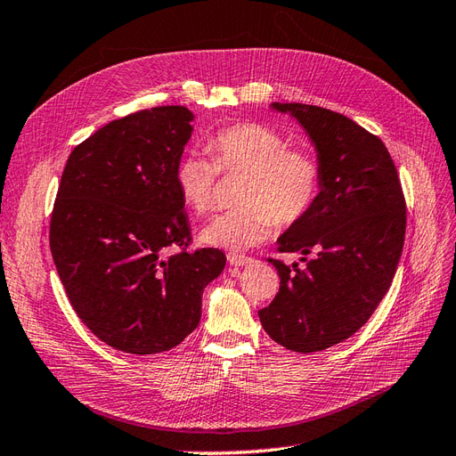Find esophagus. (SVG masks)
Returning a JSON list of instances; mask_svg holds the SVG:
<instances>
[{
  "mask_svg": "<svg viewBox=\"0 0 456 456\" xmlns=\"http://www.w3.org/2000/svg\"><path fill=\"white\" fill-rule=\"evenodd\" d=\"M227 261H229L231 267H246V265H252V263H254L252 257L242 256V254H229Z\"/></svg>",
  "mask_w": 456,
  "mask_h": 456,
  "instance_id": "34e87169",
  "label": "esophagus"
}]
</instances>
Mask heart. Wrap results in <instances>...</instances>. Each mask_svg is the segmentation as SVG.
<instances>
[{
	"instance_id": "b5f03b06",
	"label": "heart",
	"mask_w": 456,
	"mask_h": 456,
	"mask_svg": "<svg viewBox=\"0 0 456 456\" xmlns=\"http://www.w3.org/2000/svg\"><path fill=\"white\" fill-rule=\"evenodd\" d=\"M212 159L189 151L175 168V185L187 207L207 214L214 207L217 174H246L240 207L216 216L200 239L212 248L242 249L267 240L276 224L293 225L318 200L322 170L313 153L288 148L276 130L259 123H237L208 140Z\"/></svg>"
}]
</instances>
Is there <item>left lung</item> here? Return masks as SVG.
<instances>
[{"mask_svg": "<svg viewBox=\"0 0 456 456\" xmlns=\"http://www.w3.org/2000/svg\"><path fill=\"white\" fill-rule=\"evenodd\" d=\"M271 108L306 130L322 187L308 216L276 240L305 267L271 259L281 289L259 320L273 341L308 354L354 335L387 296L405 239V199L387 145L371 132L326 108Z\"/></svg>", "mask_w": 456, "mask_h": 456, "instance_id": "obj_1", "label": "left lung"}]
</instances>
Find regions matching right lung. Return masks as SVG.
Listing matches in <instances>:
<instances>
[{
    "mask_svg": "<svg viewBox=\"0 0 456 456\" xmlns=\"http://www.w3.org/2000/svg\"><path fill=\"white\" fill-rule=\"evenodd\" d=\"M191 121L183 106L115 119L76 145L58 185L49 242L66 296L100 341L128 354L178 346L225 267L217 248L187 252L175 168Z\"/></svg>",
    "mask_w": 456,
    "mask_h": 456,
    "instance_id": "obj_1",
    "label": "right lung"
}]
</instances>
